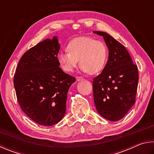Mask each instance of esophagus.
I'll return each instance as SVG.
<instances>
[{"mask_svg":"<svg viewBox=\"0 0 154 154\" xmlns=\"http://www.w3.org/2000/svg\"><path fill=\"white\" fill-rule=\"evenodd\" d=\"M84 80V79H83V78L81 77V76H77L76 77L77 81H80V80Z\"/></svg>","mask_w":154,"mask_h":154,"instance_id":"esophagus-1","label":"esophagus"}]
</instances>
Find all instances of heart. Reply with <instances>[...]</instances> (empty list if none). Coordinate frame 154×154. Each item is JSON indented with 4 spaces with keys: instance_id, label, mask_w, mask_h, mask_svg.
<instances>
[{
    "instance_id": "obj_1",
    "label": "heart",
    "mask_w": 154,
    "mask_h": 154,
    "mask_svg": "<svg viewBox=\"0 0 154 154\" xmlns=\"http://www.w3.org/2000/svg\"><path fill=\"white\" fill-rule=\"evenodd\" d=\"M67 52L58 54L57 59L65 72H70L79 63L83 72L95 74L106 66L108 50L101 40L88 36L75 38L67 45Z\"/></svg>"
}]
</instances>
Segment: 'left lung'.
<instances>
[{
    "label": "left lung",
    "instance_id": "obj_1",
    "mask_svg": "<svg viewBox=\"0 0 154 154\" xmlns=\"http://www.w3.org/2000/svg\"><path fill=\"white\" fill-rule=\"evenodd\" d=\"M93 32L103 37L109 48L106 66L93 79L94 102L102 117L114 122L122 119L135 103L138 68L125 46L106 32Z\"/></svg>",
    "mask_w": 154,
    "mask_h": 154
}]
</instances>
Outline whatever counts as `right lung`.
Returning <instances> with one entry per match:
<instances>
[{
    "instance_id": "add662e5",
    "label": "right lung",
    "mask_w": 154,
    "mask_h": 154,
    "mask_svg": "<svg viewBox=\"0 0 154 154\" xmlns=\"http://www.w3.org/2000/svg\"><path fill=\"white\" fill-rule=\"evenodd\" d=\"M57 37L28 50L19 61L13 83L22 111L35 122L49 126L63 118L67 94L75 79L59 66Z\"/></svg>"
}]
</instances>
